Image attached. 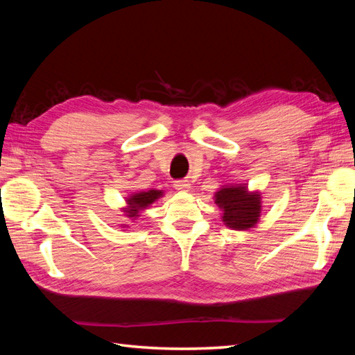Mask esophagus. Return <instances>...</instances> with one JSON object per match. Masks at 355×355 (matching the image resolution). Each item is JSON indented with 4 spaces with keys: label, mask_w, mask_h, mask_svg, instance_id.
<instances>
[{
    "label": "esophagus",
    "mask_w": 355,
    "mask_h": 355,
    "mask_svg": "<svg viewBox=\"0 0 355 355\" xmlns=\"http://www.w3.org/2000/svg\"><path fill=\"white\" fill-rule=\"evenodd\" d=\"M173 187H175L177 191H189L191 189V183L186 182V180H182V182L173 183Z\"/></svg>",
    "instance_id": "esophagus-1"
}]
</instances>
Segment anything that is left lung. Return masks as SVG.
<instances>
[{"label": "left lung", "mask_w": 355, "mask_h": 355, "mask_svg": "<svg viewBox=\"0 0 355 355\" xmlns=\"http://www.w3.org/2000/svg\"><path fill=\"white\" fill-rule=\"evenodd\" d=\"M261 192H250L245 184H224L215 193L223 223L233 230H250L261 216Z\"/></svg>", "instance_id": "left-lung-1"}]
</instances>
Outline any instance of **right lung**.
<instances>
[{
  "instance_id": "add662e5",
  "label": "right lung",
  "mask_w": 355,
  "mask_h": 355,
  "mask_svg": "<svg viewBox=\"0 0 355 355\" xmlns=\"http://www.w3.org/2000/svg\"><path fill=\"white\" fill-rule=\"evenodd\" d=\"M163 197V191L157 189H149V191H141V192H134L130 197H126V206L123 207V212L128 218L135 220V218L140 216L141 210L149 207L153 202H155L158 198ZM125 227V224H123Z\"/></svg>"
}]
</instances>
